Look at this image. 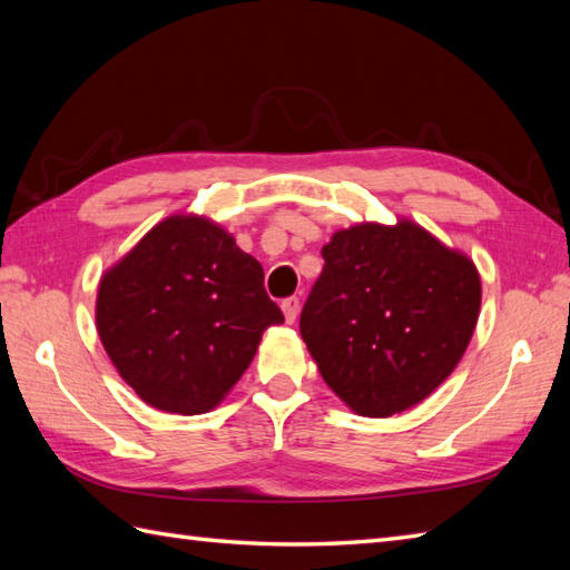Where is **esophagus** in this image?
<instances>
[{"label": "esophagus", "instance_id": "34e87169", "mask_svg": "<svg viewBox=\"0 0 570 570\" xmlns=\"http://www.w3.org/2000/svg\"><path fill=\"white\" fill-rule=\"evenodd\" d=\"M282 311H284L286 323H294L296 316H298V298H296V296L284 298V301H282Z\"/></svg>", "mask_w": 570, "mask_h": 570}]
</instances>
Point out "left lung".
Returning <instances> with one entry per match:
<instances>
[{
  "instance_id": "obj_1",
  "label": "left lung",
  "mask_w": 570,
  "mask_h": 570,
  "mask_svg": "<svg viewBox=\"0 0 570 570\" xmlns=\"http://www.w3.org/2000/svg\"><path fill=\"white\" fill-rule=\"evenodd\" d=\"M301 311L321 377L357 416L386 419L451 377L475 333V262L426 227L362 220L333 233Z\"/></svg>"
}]
</instances>
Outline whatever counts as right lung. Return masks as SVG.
Wrapping results in <instances>:
<instances>
[{
    "label": "right lung",
    "instance_id": "add662e5",
    "mask_svg": "<svg viewBox=\"0 0 570 570\" xmlns=\"http://www.w3.org/2000/svg\"><path fill=\"white\" fill-rule=\"evenodd\" d=\"M278 323L262 264L198 213L156 223L105 269L95 298V325L119 377L141 402L180 416L220 404Z\"/></svg>",
    "mask_w": 570,
    "mask_h": 570
}]
</instances>
